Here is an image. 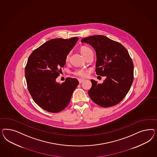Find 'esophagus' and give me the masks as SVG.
<instances>
[{
	"mask_svg": "<svg viewBox=\"0 0 157 157\" xmlns=\"http://www.w3.org/2000/svg\"><path fill=\"white\" fill-rule=\"evenodd\" d=\"M84 81H85V79H78V81L79 82V83H81L82 82H83Z\"/></svg>",
	"mask_w": 157,
	"mask_h": 157,
	"instance_id": "obj_1",
	"label": "esophagus"
}]
</instances>
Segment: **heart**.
<instances>
[{
  "instance_id": "heart-1",
  "label": "heart",
  "mask_w": 157,
  "mask_h": 157,
  "mask_svg": "<svg viewBox=\"0 0 157 157\" xmlns=\"http://www.w3.org/2000/svg\"><path fill=\"white\" fill-rule=\"evenodd\" d=\"M90 51H91L90 49L89 48L87 47H82L80 49V51H81V53L83 56H84L86 53ZM70 53H68L67 55L66 56V59H65L66 62L68 61L69 58H70ZM74 74L76 76H81V77H85L87 75V71L85 70H76L74 72Z\"/></svg>"
}]
</instances>
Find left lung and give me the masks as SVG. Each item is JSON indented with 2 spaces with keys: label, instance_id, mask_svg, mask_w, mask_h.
I'll return each mask as SVG.
<instances>
[{
  "label": "left lung",
  "instance_id": "1",
  "mask_svg": "<svg viewBox=\"0 0 157 157\" xmlns=\"http://www.w3.org/2000/svg\"><path fill=\"white\" fill-rule=\"evenodd\" d=\"M82 43L92 46L96 53V74L106 76L102 83L91 79L89 95L96 104L104 108L121 102L128 93L133 80L132 60L126 48L102 35L82 38Z\"/></svg>",
  "mask_w": 157,
  "mask_h": 157
}]
</instances>
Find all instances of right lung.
<instances>
[{
    "label": "right lung",
    "mask_w": 157,
    "mask_h": 157,
    "mask_svg": "<svg viewBox=\"0 0 157 157\" xmlns=\"http://www.w3.org/2000/svg\"><path fill=\"white\" fill-rule=\"evenodd\" d=\"M78 40L53 38L35 49L29 57L25 75L29 91L34 101L47 112L64 109L79 84L75 78H67L62 83L56 81L66 64V56Z\"/></svg>",
    "instance_id": "add662e5"
}]
</instances>
